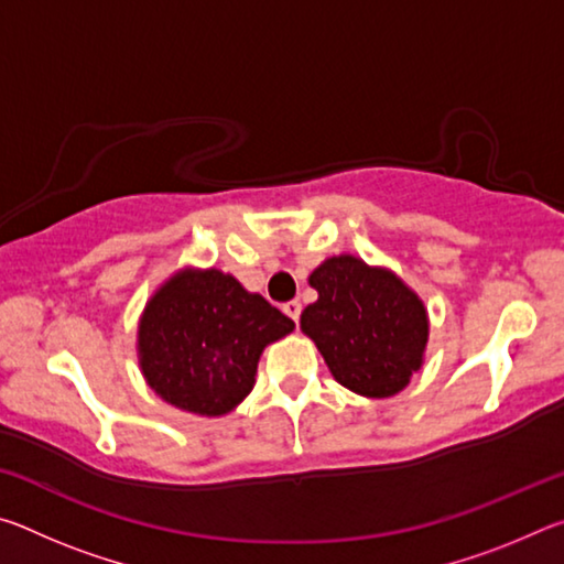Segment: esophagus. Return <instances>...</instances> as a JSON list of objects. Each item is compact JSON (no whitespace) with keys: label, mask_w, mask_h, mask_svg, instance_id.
I'll list each match as a JSON object with an SVG mask.
<instances>
[{"label":"esophagus","mask_w":564,"mask_h":564,"mask_svg":"<svg viewBox=\"0 0 564 564\" xmlns=\"http://www.w3.org/2000/svg\"><path fill=\"white\" fill-rule=\"evenodd\" d=\"M301 311H303V305L299 303V301H289V303H283V313L289 318H293L295 323H299V318H301Z\"/></svg>","instance_id":"1"}]
</instances>
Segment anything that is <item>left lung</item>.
<instances>
[{"label": "left lung", "instance_id": "left-lung-1", "mask_svg": "<svg viewBox=\"0 0 564 564\" xmlns=\"http://www.w3.org/2000/svg\"><path fill=\"white\" fill-rule=\"evenodd\" d=\"M308 281L318 301L301 313V328L316 340L333 378L368 398L400 393L423 362V301L390 271L352 256L321 263Z\"/></svg>", "mask_w": 564, "mask_h": 564}]
</instances>
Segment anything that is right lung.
I'll return each instance as SVG.
<instances>
[{"instance_id":"add662e5","label":"right lung","mask_w":564,"mask_h":564,"mask_svg":"<svg viewBox=\"0 0 564 564\" xmlns=\"http://www.w3.org/2000/svg\"><path fill=\"white\" fill-rule=\"evenodd\" d=\"M291 330L289 316L234 275L181 271L141 316V370L166 403L224 415L251 393L263 348Z\"/></svg>"}]
</instances>
